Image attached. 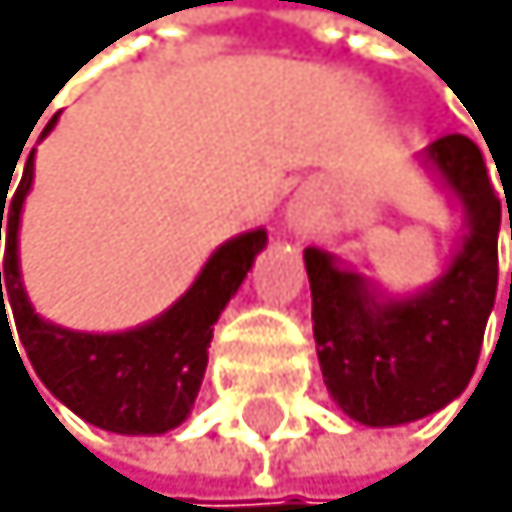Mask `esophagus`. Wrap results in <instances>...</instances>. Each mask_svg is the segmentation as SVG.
Listing matches in <instances>:
<instances>
[{"mask_svg": "<svg viewBox=\"0 0 512 512\" xmlns=\"http://www.w3.org/2000/svg\"><path fill=\"white\" fill-rule=\"evenodd\" d=\"M284 228H288L291 234H297V238H307V234H314L317 228V208L311 198H294L288 211H284Z\"/></svg>", "mask_w": 512, "mask_h": 512, "instance_id": "obj_1", "label": "esophagus"}]
</instances>
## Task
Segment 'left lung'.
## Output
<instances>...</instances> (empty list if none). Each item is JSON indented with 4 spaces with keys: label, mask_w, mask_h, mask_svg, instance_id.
<instances>
[{
    "label": "left lung",
    "mask_w": 512,
    "mask_h": 512,
    "mask_svg": "<svg viewBox=\"0 0 512 512\" xmlns=\"http://www.w3.org/2000/svg\"><path fill=\"white\" fill-rule=\"evenodd\" d=\"M420 158L463 211V238L437 281L384 294L331 251L304 248L327 394L364 427H400L453 404L477 370L497 301L500 195L487 161L467 135H443Z\"/></svg>",
    "instance_id": "1"
}]
</instances>
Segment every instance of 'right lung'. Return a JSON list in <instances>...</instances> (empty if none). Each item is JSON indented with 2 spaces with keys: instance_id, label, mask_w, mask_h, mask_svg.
<instances>
[{
  "instance_id": "right-lung-1",
  "label": "right lung",
  "mask_w": 512,
  "mask_h": 512,
  "mask_svg": "<svg viewBox=\"0 0 512 512\" xmlns=\"http://www.w3.org/2000/svg\"><path fill=\"white\" fill-rule=\"evenodd\" d=\"M55 122H59V115L49 118L39 142L52 132ZM15 165H19V158H15ZM12 175L15 168L5 175V181L0 178V234L5 231L0 344L5 334V341H12L15 347L9 314H5V304H9L19 344L29 354L45 390L72 414L82 417L85 424L125 437H158L181 427L201 390L218 317L248 278L254 258L264 251L268 231L254 228L218 244L205 261V268L198 271V278L191 281V288L151 321L115 334L72 331V327L52 324L42 314H35L22 284L19 224L22 205L32 191L35 148L25 158L22 181L9 198ZM15 354H19V347H15Z\"/></svg>"
}]
</instances>
